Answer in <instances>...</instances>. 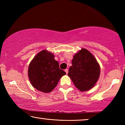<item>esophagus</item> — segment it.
Here are the masks:
<instances>
[{"instance_id": "1", "label": "esophagus", "mask_w": 125, "mask_h": 125, "mask_svg": "<svg viewBox=\"0 0 125 125\" xmlns=\"http://www.w3.org/2000/svg\"><path fill=\"white\" fill-rule=\"evenodd\" d=\"M64 71H65V72L66 73V74H67L68 73V69H65V70H64Z\"/></svg>"}]
</instances>
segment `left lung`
<instances>
[{
	"label": "left lung",
	"instance_id": "1",
	"mask_svg": "<svg viewBox=\"0 0 125 125\" xmlns=\"http://www.w3.org/2000/svg\"><path fill=\"white\" fill-rule=\"evenodd\" d=\"M68 75L76 88L81 92L91 89L95 85L100 74V67L92 53L82 48L74 55Z\"/></svg>",
	"mask_w": 125,
	"mask_h": 125
}]
</instances>
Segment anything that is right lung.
<instances>
[{
  "label": "right lung",
  "mask_w": 125,
  "mask_h": 125,
  "mask_svg": "<svg viewBox=\"0 0 125 125\" xmlns=\"http://www.w3.org/2000/svg\"><path fill=\"white\" fill-rule=\"evenodd\" d=\"M65 74L66 73L60 68L58 62L54 60V54L46 50L36 55L28 68L31 85L43 93L51 92Z\"/></svg>",
  "instance_id": "right-lung-1"
}]
</instances>
